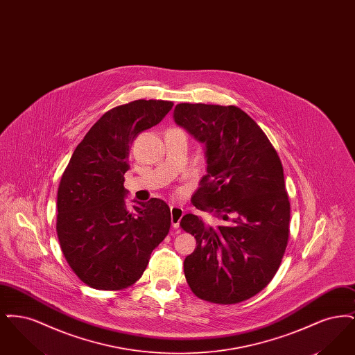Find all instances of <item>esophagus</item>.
I'll list each match as a JSON object with an SVG mask.
<instances>
[{
    "instance_id": "obj_1",
    "label": "esophagus",
    "mask_w": 355,
    "mask_h": 355,
    "mask_svg": "<svg viewBox=\"0 0 355 355\" xmlns=\"http://www.w3.org/2000/svg\"><path fill=\"white\" fill-rule=\"evenodd\" d=\"M170 217H171V226L174 229L180 227V222L181 218L184 217V209L180 206H170Z\"/></svg>"
}]
</instances>
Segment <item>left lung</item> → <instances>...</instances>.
Masks as SVG:
<instances>
[{
    "label": "left lung",
    "instance_id": "8db88e82",
    "mask_svg": "<svg viewBox=\"0 0 355 355\" xmlns=\"http://www.w3.org/2000/svg\"><path fill=\"white\" fill-rule=\"evenodd\" d=\"M174 121L205 144L206 171L193 205L218 225L186 214L180 226L197 248L186 281L203 301H246L269 285L286 250L290 202L284 168L269 138L236 106L178 103Z\"/></svg>",
    "mask_w": 355,
    "mask_h": 355
}]
</instances>
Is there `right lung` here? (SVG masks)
Returning <instances> with one entry per match:
<instances>
[{"instance_id":"1","label":"right lung","mask_w":355,"mask_h":355,"mask_svg":"<svg viewBox=\"0 0 355 355\" xmlns=\"http://www.w3.org/2000/svg\"><path fill=\"white\" fill-rule=\"evenodd\" d=\"M173 102L137 100L106 112L77 145L57 193V236L85 285L123 290L146 269L170 229V209L158 198L125 203L123 174L135 137L159 123Z\"/></svg>"}]
</instances>
